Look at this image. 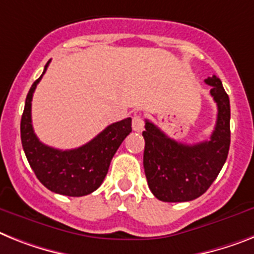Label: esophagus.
<instances>
[{"instance_id":"obj_1","label":"esophagus","mask_w":254,"mask_h":254,"mask_svg":"<svg viewBox=\"0 0 254 254\" xmlns=\"http://www.w3.org/2000/svg\"><path fill=\"white\" fill-rule=\"evenodd\" d=\"M131 127H133L134 131H142L144 127L143 119L139 115H134L133 121H131Z\"/></svg>"}]
</instances>
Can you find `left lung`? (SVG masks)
Wrapping results in <instances>:
<instances>
[{
	"label": "left lung",
	"mask_w": 254,
	"mask_h": 254,
	"mask_svg": "<svg viewBox=\"0 0 254 254\" xmlns=\"http://www.w3.org/2000/svg\"><path fill=\"white\" fill-rule=\"evenodd\" d=\"M217 103V123L209 140L180 143L146 120L143 167L151 192L167 203L203 195L222 169L230 148V99L217 76L205 80Z\"/></svg>",
	"instance_id": "obj_1"
}]
</instances>
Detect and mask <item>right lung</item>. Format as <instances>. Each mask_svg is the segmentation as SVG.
<instances>
[{"label":"right lung","instance_id":"add662e5","mask_svg":"<svg viewBox=\"0 0 254 254\" xmlns=\"http://www.w3.org/2000/svg\"><path fill=\"white\" fill-rule=\"evenodd\" d=\"M44 72L31 86L20 121V137L25 156L38 181L46 189L65 196H85L101 186L111 160L131 131V119L111 124L84 146L73 150H57L40 142L32 127V98Z\"/></svg>","mask_w":254,"mask_h":254}]
</instances>
